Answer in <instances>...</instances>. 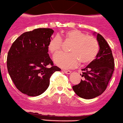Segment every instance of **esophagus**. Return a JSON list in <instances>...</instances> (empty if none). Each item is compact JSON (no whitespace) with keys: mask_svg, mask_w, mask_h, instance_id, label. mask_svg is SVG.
<instances>
[{"mask_svg":"<svg viewBox=\"0 0 123 123\" xmlns=\"http://www.w3.org/2000/svg\"><path fill=\"white\" fill-rule=\"evenodd\" d=\"M63 71L64 72V73H66V74H70V73H72V72H71V71H70V70H63Z\"/></svg>","mask_w":123,"mask_h":123,"instance_id":"34e87169","label":"esophagus"}]
</instances>
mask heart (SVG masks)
Wrapping results in <instances>:
<instances>
[{"instance_id":"obj_1","label":"heart","mask_w":123,"mask_h":123,"mask_svg":"<svg viewBox=\"0 0 123 123\" xmlns=\"http://www.w3.org/2000/svg\"><path fill=\"white\" fill-rule=\"evenodd\" d=\"M65 37L73 42L70 48V53H59L54 56L56 65L63 68H71L82 64L90 63L95 59L99 51V44L96 38L87 35L77 29L66 31ZM62 40L58 36L51 38L48 45L49 51L56 54L60 51Z\"/></svg>"}]
</instances>
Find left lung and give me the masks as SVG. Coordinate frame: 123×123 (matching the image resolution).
I'll list each match as a JSON object with an SVG mask.
<instances>
[{
    "label": "left lung",
    "instance_id": "obj_1",
    "mask_svg": "<svg viewBox=\"0 0 123 123\" xmlns=\"http://www.w3.org/2000/svg\"><path fill=\"white\" fill-rule=\"evenodd\" d=\"M93 35L99 44L98 53L94 60L81 70L83 80L80 83L73 86L75 93L84 99H92L102 94L114 72V58L108 43L99 33L94 32Z\"/></svg>",
    "mask_w": 123,
    "mask_h": 123
}]
</instances>
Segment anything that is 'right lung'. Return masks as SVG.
Listing matches in <instances>:
<instances>
[{"label":"right lung","instance_id":"add662e5","mask_svg":"<svg viewBox=\"0 0 123 123\" xmlns=\"http://www.w3.org/2000/svg\"><path fill=\"white\" fill-rule=\"evenodd\" d=\"M53 32L52 29L45 28L25 32L15 40L8 52L9 75L17 88L28 96L44 93L49 86L51 74L61 70L53 66L48 53V45Z\"/></svg>","mask_w":123,"mask_h":123}]
</instances>
